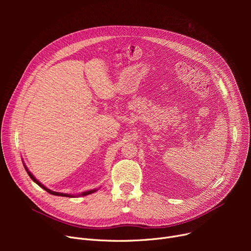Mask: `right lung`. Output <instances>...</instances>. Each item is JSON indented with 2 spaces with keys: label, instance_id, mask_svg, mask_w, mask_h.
<instances>
[{
  "label": "right lung",
  "instance_id": "obj_1",
  "mask_svg": "<svg viewBox=\"0 0 251 251\" xmlns=\"http://www.w3.org/2000/svg\"><path fill=\"white\" fill-rule=\"evenodd\" d=\"M25 170H26V171H27V174H28V175H29V177H30V178L32 179V181H34V182H35V183L37 184V185H38V186H41V187H42L43 189H45V190H46V191H48L49 193H50V194H52V195H58V196H66V197H73V195H70V194H66V193H60V192H55V191H51V190L48 189L47 187H45V186L43 185V184H42V183H39V182H38V181H37V180H36V179H35V178L33 177V175H32V174H31V173L29 172V171L27 170V168H26V167H25ZM95 191H96V190H89V191L83 192V193H82L81 195H83V196H84V195L90 194V193H92V192H95Z\"/></svg>",
  "mask_w": 251,
  "mask_h": 251
}]
</instances>
